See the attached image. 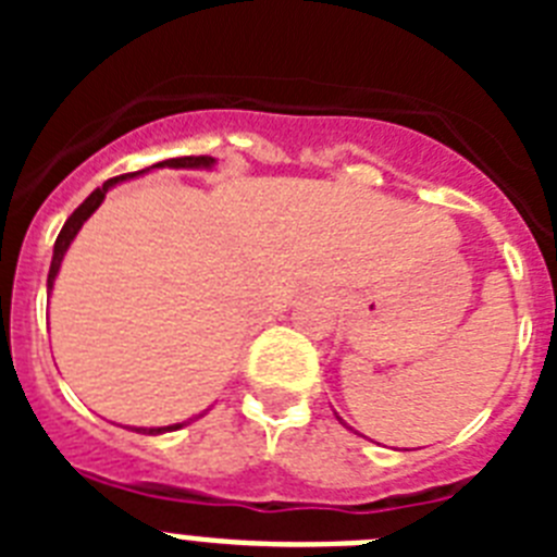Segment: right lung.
Returning <instances> with one entry per match:
<instances>
[{
    "mask_svg": "<svg viewBox=\"0 0 557 557\" xmlns=\"http://www.w3.org/2000/svg\"><path fill=\"white\" fill-rule=\"evenodd\" d=\"M211 164H214V159H211V156H181V159L159 161V164H156V166H211ZM133 175H136V172H131V175H116V178L106 181V184L97 186V189L91 191V195H88V198L83 200V203L77 206L75 211H72V218H69L66 223H63L61 234H58V239H55V253H52V264H49V278H47V287L49 289H52V282H55V275H58V268H61L63 253H66L69 243L75 239L77 231H81V225L86 223V220L91 218V214H95L97 206L102 203V198H106V191L111 189L113 184H120V181H125V178H133ZM181 426H184V424L159 426V430H136V432H147V435H161V432L181 430Z\"/></svg>",
    "mask_w": 557,
    "mask_h": 557,
    "instance_id": "1",
    "label": "right lung"
}]
</instances>
